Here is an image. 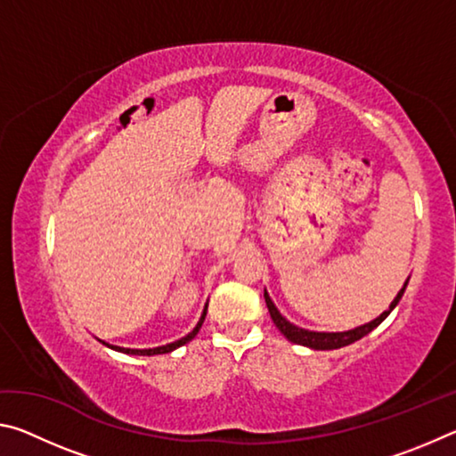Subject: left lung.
Here are the masks:
<instances>
[{"mask_svg": "<svg viewBox=\"0 0 456 456\" xmlns=\"http://www.w3.org/2000/svg\"><path fill=\"white\" fill-rule=\"evenodd\" d=\"M408 280H411V277H408ZM408 280L404 281L403 289L396 293V297L392 299V304L388 305V310L382 312L376 320L364 323V326H358V328L348 330V331H314V330L299 328V326H296V323H291L288 318H283V315L280 314V310H277V307H275L273 299L269 297L267 289H264V297H265L267 310H269V315H272L275 328L280 330L281 334L289 339V342L299 344V346H305V348H312V350H338V348H344V346L354 344V342H356V339L364 338L374 328L380 326V323L386 318H388L390 312L398 305L400 299H403L404 289H406V285H408Z\"/></svg>", "mask_w": 456, "mask_h": 456, "instance_id": "1", "label": "left lung"}]
</instances>
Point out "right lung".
<instances>
[{"instance_id":"add662e5","label":"right lung","mask_w":456,"mask_h":456,"mask_svg":"<svg viewBox=\"0 0 456 456\" xmlns=\"http://www.w3.org/2000/svg\"><path fill=\"white\" fill-rule=\"evenodd\" d=\"M207 305H209V304H205V310H203V314H200L197 326L192 328V331H189V334L184 336V338L176 339V342H171V344H167V346H159V348L136 350V348H120V346H112V344H108V342H102V339H100V342H102L104 346H108V348H112V350H117V352H122V354H133V356H157V354H168V352H173V350H176V348H181V346H184L187 342H191V339L199 334V330H200V326H203L205 315H207Z\"/></svg>"}]
</instances>
